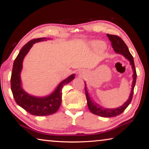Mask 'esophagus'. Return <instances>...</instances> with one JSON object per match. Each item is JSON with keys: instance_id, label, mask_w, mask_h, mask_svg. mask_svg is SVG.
<instances>
[{"instance_id": "esophagus-1", "label": "esophagus", "mask_w": 149, "mask_h": 149, "mask_svg": "<svg viewBox=\"0 0 149 149\" xmlns=\"http://www.w3.org/2000/svg\"><path fill=\"white\" fill-rule=\"evenodd\" d=\"M84 74H85V72H84V71L83 70H79V72H78V74H79V76H81V77L83 76V75H84Z\"/></svg>"}]
</instances>
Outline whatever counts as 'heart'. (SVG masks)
Returning <instances> with one entry per match:
<instances>
[{"instance_id":"b5f03b06","label":"heart","mask_w":149,"mask_h":149,"mask_svg":"<svg viewBox=\"0 0 149 149\" xmlns=\"http://www.w3.org/2000/svg\"><path fill=\"white\" fill-rule=\"evenodd\" d=\"M93 46L97 49H104L106 47L105 44H104L103 42H102V41L94 42V43H93Z\"/></svg>"}]
</instances>
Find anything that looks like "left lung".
Instances as JSON below:
<instances>
[{"label":"left lung","mask_w":149,"mask_h":149,"mask_svg":"<svg viewBox=\"0 0 149 149\" xmlns=\"http://www.w3.org/2000/svg\"><path fill=\"white\" fill-rule=\"evenodd\" d=\"M107 37L108 39H110V41L112 42V47L114 49V52H116L117 54H120L123 55L126 59H127L128 61H130V65H131L132 71H133V74H132V88L131 91H130V96L128 97V99L124 102L123 105L119 106L118 108H103L102 106H99L98 104L95 103L94 101H92V100L91 99L89 94L88 91L87 90V87H86V84L85 82V92H86V99H87V102H88V106L89 110H90V112L93 113V114L97 115V116H100L102 117H106V118H111V117H114L118 115H120L121 113H123L124 110L128 107V105L131 102V100L132 99L133 96V92H134V88L135 86V84H136V69H135L134 65V59H133L132 55L131 53H130L129 50L127 45H126L124 41L120 37L116 35H110L107 34Z\"/></svg>","instance_id":"obj_1"}]
</instances>
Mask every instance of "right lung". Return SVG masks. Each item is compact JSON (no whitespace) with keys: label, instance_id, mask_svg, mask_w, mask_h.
Wrapping results in <instances>:
<instances>
[{"label":"right lung","instance_id":"right-lung-1","mask_svg":"<svg viewBox=\"0 0 149 149\" xmlns=\"http://www.w3.org/2000/svg\"><path fill=\"white\" fill-rule=\"evenodd\" d=\"M50 38L46 37L33 39L28 42L20 50L13 63L10 78V86L13 97L17 104L26 112L34 116H43L53 114L59 110L61 104L62 88L75 78V74H72L61 81L50 94L45 96H35L28 94L23 88L21 77L23 70L24 58L35 43L46 41Z\"/></svg>","mask_w":149,"mask_h":149}]
</instances>
